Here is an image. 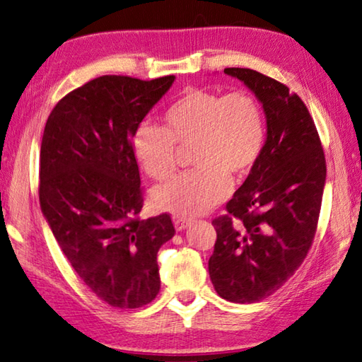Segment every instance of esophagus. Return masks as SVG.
Instances as JSON below:
<instances>
[{
	"label": "esophagus",
	"instance_id": "obj_1",
	"mask_svg": "<svg viewBox=\"0 0 362 362\" xmlns=\"http://www.w3.org/2000/svg\"><path fill=\"white\" fill-rule=\"evenodd\" d=\"M173 222H174L175 230L177 231H182V230L187 228V226L189 225V222H192V220L187 218V217H182V216H174L173 217Z\"/></svg>",
	"mask_w": 362,
	"mask_h": 362
}]
</instances>
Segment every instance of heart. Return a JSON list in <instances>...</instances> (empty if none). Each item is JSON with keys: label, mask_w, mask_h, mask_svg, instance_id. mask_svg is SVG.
<instances>
[{"label": "heart", "mask_w": 362, "mask_h": 362, "mask_svg": "<svg viewBox=\"0 0 362 362\" xmlns=\"http://www.w3.org/2000/svg\"><path fill=\"white\" fill-rule=\"evenodd\" d=\"M163 119L164 127L142 122L134 132L132 150L145 173L163 180L177 168V145L194 146L192 163L198 169L153 189L159 209L182 217L199 216L222 203L231 189V177L246 179L265 148V113L247 93L192 88L164 112Z\"/></svg>", "instance_id": "b5f03b06"}]
</instances>
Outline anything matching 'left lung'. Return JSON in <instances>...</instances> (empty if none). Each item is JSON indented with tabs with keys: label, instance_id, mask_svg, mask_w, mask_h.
I'll return each mask as SVG.
<instances>
[{
	"label": "left lung",
	"instance_id": "left-lung-1",
	"mask_svg": "<svg viewBox=\"0 0 362 362\" xmlns=\"http://www.w3.org/2000/svg\"><path fill=\"white\" fill-rule=\"evenodd\" d=\"M262 103L267 142L260 161L226 203L209 274L220 297L254 303L302 265L320 218L326 158L313 118L297 94L250 69H225Z\"/></svg>",
	"mask_w": 362,
	"mask_h": 362
}]
</instances>
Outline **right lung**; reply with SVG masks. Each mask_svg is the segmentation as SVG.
Segmentation results:
<instances>
[{
	"label": "right lung",
	"instance_id": "obj_1",
	"mask_svg": "<svg viewBox=\"0 0 362 362\" xmlns=\"http://www.w3.org/2000/svg\"><path fill=\"white\" fill-rule=\"evenodd\" d=\"M175 76L105 75L71 90L49 115L40 153V204L83 283L116 308L158 296L159 247L174 236L168 214L144 206L132 137Z\"/></svg>",
	"mask_w": 362,
	"mask_h": 362
}]
</instances>
